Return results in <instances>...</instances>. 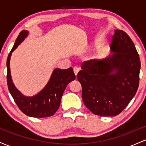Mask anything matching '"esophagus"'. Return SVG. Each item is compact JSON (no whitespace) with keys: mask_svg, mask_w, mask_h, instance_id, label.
Segmentation results:
<instances>
[{"mask_svg":"<svg viewBox=\"0 0 146 146\" xmlns=\"http://www.w3.org/2000/svg\"><path fill=\"white\" fill-rule=\"evenodd\" d=\"M73 72H74L75 75H77V74H78V73L79 72L78 67H77V66H75V67L73 68Z\"/></svg>","mask_w":146,"mask_h":146,"instance_id":"obj_1","label":"esophagus"}]
</instances>
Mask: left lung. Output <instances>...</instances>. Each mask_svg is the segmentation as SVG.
Here are the masks:
<instances>
[{
	"label": "left lung",
	"instance_id": "8db88e82",
	"mask_svg": "<svg viewBox=\"0 0 146 146\" xmlns=\"http://www.w3.org/2000/svg\"><path fill=\"white\" fill-rule=\"evenodd\" d=\"M112 38L113 54L104 60L84 62L77 75L85 106L103 117L121 113L136 94L139 83L140 58L131 38L119 29Z\"/></svg>",
	"mask_w": 146,
	"mask_h": 146
}]
</instances>
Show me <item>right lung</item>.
Masks as SVG:
<instances>
[{
  "instance_id": "obj_1",
  "label": "right lung",
  "mask_w": 146,
  "mask_h": 146,
  "mask_svg": "<svg viewBox=\"0 0 146 146\" xmlns=\"http://www.w3.org/2000/svg\"><path fill=\"white\" fill-rule=\"evenodd\" d=\"M29 31L23 30L18 35L15 44L7 60V82L8 89L14 102L23 113L29 117L44 118L54 115L59 108L61 98L68 83L75 80V75L73 68H56L52 73L47 84L38 94L32 97L23 95L14 86L10 72V58L12 52L27 36Z\"/></svg>"
}]
</instances>
